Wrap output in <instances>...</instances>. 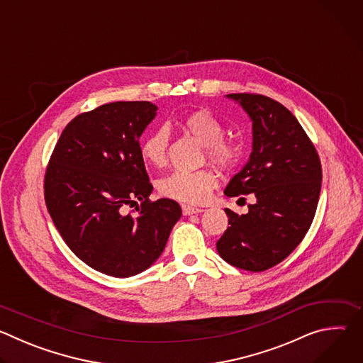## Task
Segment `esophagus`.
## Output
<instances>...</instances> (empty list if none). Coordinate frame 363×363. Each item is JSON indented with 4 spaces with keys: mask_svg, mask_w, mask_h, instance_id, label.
Listing matches in <instances>:
<instances>
[{
    "mask_svg": "<svg viewBox=\"0 0 363 363\" xmlns=\"http://www.w3.org/2000/svg\"><path fill=\"white\" fill-rule=\"evenodd\" d=\"M202 211H203L202 208H196V206H191V205H186V203L182 205V214H184V216L199 214V213H202Z\"/></svg>",
    "mask_w": 363,
    "mask_h": 363,
    "instance_id": "1",
    "label": "esophagus"
}]
</instances>
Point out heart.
I'll use <instances>...</instances> for the list:
<instances>
[{
  "label": "heart",
  "instance_id": "1",
  "mask_svg": "<svg viewBox=\"0 0 363 363\" xmlns=\"http://www.w3.org/2000/svg\"><path fill=\"white\" fill-rule=\"evenodd\" d=\"M182 126L194 135L206 149L208 157L221 167L233 165L238 158V147L223 139V123L208 111H195L182 119ZM168 128L162 126L147 133L140 142L139 152L145 164L161 167L167 161ZM218 178L210 169L174 171L158 182L160 192L171 199L196 203L203 201L216 188Z\"/></svg>",
  "mask_w": 363,
  "mask_h": 363
}]
</instances>
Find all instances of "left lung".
<instances>
[{
	"label": "left lung",
	"mask_w": 363,
	"mask_h": 363,
	"mask_svg": "<svg viewBox=\"0 0 363 363\" xmlns=\"http://www.w3.org/2000/svg\"><path fill=\"white\" fill-rule=\"evenodd\" d=\"M252 123L251 153L224 194L255 196L248 213L225 208L228 228L217 241L223 260L242 270L264 272L301 242L318 208L319 155L294 115L262 94L231 93Z\"/></svg>",
	"instance_id": "obj_1"
}]
</instances>
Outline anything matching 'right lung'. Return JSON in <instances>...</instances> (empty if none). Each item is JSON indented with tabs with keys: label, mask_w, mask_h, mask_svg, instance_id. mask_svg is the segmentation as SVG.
Returning <instances> with one entry per match:
<instances>
[{
	"label": "right lung",
	"mask_w": 363,
	"mask_h": 363,
	"mask_svg": "<svg viewBox=\"0 0 363 363\" xmlns=\"http://www.w3.org/2000/svg\"><path fill=\"white\" fill-rule=\"evenodd\" d=\"M150 101H113L76 116L45 172L47 210L70 250L89 267L126 279L161 257L182 216L178 202H149L152 185L139 139L157 116ZM141 202L136 218L123 214Z\"/></svg>",
	"instance_id": "obj_1"
}]
</instances>
